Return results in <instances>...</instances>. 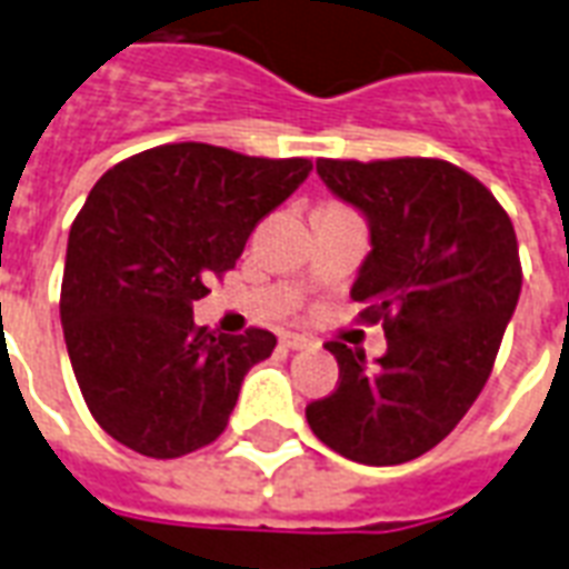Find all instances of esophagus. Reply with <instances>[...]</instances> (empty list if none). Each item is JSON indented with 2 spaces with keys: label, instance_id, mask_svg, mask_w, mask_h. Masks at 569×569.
<instances>
[{
  "label": "esophagus",
  "instance_id": "1",
  "mask_svg": "<svg viewBox=\"0 0 569 569\" xmlns=\"http://www.w3.org/2000/svg\"><path fill=\"white\" fill-rule=\"evenodd\" d=\"M281 345H284V348H290V350L315 348V341H311L309 336H300V332H284V336H281Z\"/></svg>",
  "mask_w": 569,
  "mask_h": 569
}]
</instances>
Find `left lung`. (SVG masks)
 <instances>
[{
    "label": "left lung",
    "mask_w": 569,
    "mask_h": 569,
    "mask_svg": "<svg viewBox=\"0 0 569 569\" xmlns=\"http://www.w3.org/2000/svg\"><path fill=\"white\" fill-rule=\"evenodd\" d=\"M332 194L369 219L371 251L350 297L381 323L387 353L327 341L339 383L306 420L362 465L411 462L441 443L492 375L522 290L519 242L489 188L443 158H318Z\"/></svg>",
    "instance_id": "1"
}]
</instances>
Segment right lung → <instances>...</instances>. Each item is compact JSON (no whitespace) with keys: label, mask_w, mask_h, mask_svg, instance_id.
<instances>
[{"label":"right lung","mask_w":569,"mask_h":569,"mask_svg":"<svg viewBox=\"0 0 569 569\" xmlns=\"http://www.w3.org/2000/svg\"><path fill=\"white\" fill-rule=\"evenodd\" d=\"M309 170V158L164 143L89 191L68 233L59 315L89 413L113 441L179 459L228 429L246 371L276 336L207 330L191 309Z\"/></svg>","instance_id":"1"}]
</instances>
